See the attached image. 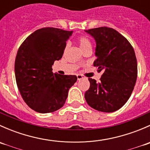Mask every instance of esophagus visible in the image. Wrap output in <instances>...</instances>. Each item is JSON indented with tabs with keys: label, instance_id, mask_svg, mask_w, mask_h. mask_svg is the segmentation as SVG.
Segmentation results:
<instances>
[{
	"label": "esophagus",
	"instance_id": "esophagus-1",
	"mask_svg": "<svg viewBox=\"0 0 150 150\" xmlns=\"http://www.w3.org/2000/svg\"><path fill=\"white\" fill-rule=\"evenodd\" d=\"M77 78H78V81H80L83 78V76L82 75H77Z\"/></svg>",
	"mask_w": 150,
	"mask_h": 150
}]
</instances>
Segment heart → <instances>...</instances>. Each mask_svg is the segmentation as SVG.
<instances>
[{
    "instance_id": "heart-1",
    "label": "heart",
    "mask_w": 150,
    "mask_h": 150,
    "mask_svg": "<svg viewBox=\"0 0 150 150\" xmlns=\"http://www.w3.org/2000/svg\"><path fill=\"white\" fill-rule=\"evenodd\" d=\"M79 47L83 52H85L87 50H91L92 45L91 40L86 36H81L78 40Z\"/></svg>"
}]
</instances>
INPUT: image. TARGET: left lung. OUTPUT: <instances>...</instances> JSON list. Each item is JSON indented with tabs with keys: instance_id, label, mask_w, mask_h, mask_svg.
<instances>
[{
	"instance_id": "8db88e82",
	"label": "left lung",
	"mask_w": 150,
	"mask_h": 150,
	"mask_svg": "<svg viewBox=\"0 0 150 150\" xmlns=\"http://www.w3.org/2000/svg\"><path fill=\"white\" fill-rule=\"evenodd\" d=\"M96 42L93 66L103 72L100 81L88 78L90 88L85 99L92 108L112 112L126 103L137 78L135 52L125 37L112 28L102 27L85 30Z\"/></svg>"
}]
</instances>
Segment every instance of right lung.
Wrapping results in <instances>:
<instances>
[{
  "label": "right lung",
  "mask_w": 150,
  "mask_h": 150,
  "mask_svg": "<svg viewBox=\"0 0 150 150\" xmlns=\"http://www.w3.org/2000/svg\"><path fill=\"white\" fill-rule=\"evenodd\" d=\"M72 31L58 28L39 29L28 36L15 59L16 84L29 107L40 113L57 111L63 107L76 75L52 72L54 61L62 57L66 42Z\"/></svg>",
  "instance_id": "obj_1"
}]
</instances>
